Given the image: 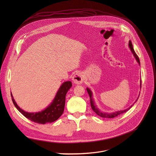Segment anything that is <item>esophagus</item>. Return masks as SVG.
Instances as JSON below:
<instances>
[{
	"label": "esophagus",
	"instance_id": "1",
	"mask_svg": "<svg viewBox=\"0 0 156 156\" xmlns=\"http://www.w3.org/2000/svg\"><path fill=\"white\" fill-rule=\"evenodd\" d=\"M72 80L74 83H75L76 84H81L83 82V80H84L83 75L82 74V73H80V72L76 73L73 76Z\"/></svg>",
	"mask_w": 156,
	"mask_h": 156
}]
</instances>
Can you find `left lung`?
<instances>
[{
    "mask_svg": "<svg viewBox=\"0 0 156 156\" xmlns=\"http://www.w3.org/2000/svg\"><path fill=\"white\" fill-rule=\"evenodd\" d=\"M128 46H129V49L131 50L132 54H133V55H134L135 58H136L137 62L138 63V64L140 65V59H139V57L138 56L136 55V52H135L134 51V49H133V44H132V42L131 41H129V43H128ZM141 87V80H140V88ZM86 90L89 94V96H90V102H91V108L93 109V110L94 111V112L97 114L99 116L102 117V118H108V119H110V118H114L115 117H117L118 115H121L126 112H127V111L128 110H129V108L133 105V104H134L138 99V98H137V99L135 101V102H134V104H133L132 105H131L129 107H128V108L126 109H125V110H119V111H116V112H111V113H106V112H102V111L97 107V105H96L95 104V102L93 99V93L91 91V90H90V88L87 87L86 88ZM140 96V94H139Z\"/></svg>",
    "mask_w": 156,
    "mask_h": 156,
    "instance_id": "1",
    "label": "left lung"
}]
</instances>
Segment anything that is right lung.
<instances>
[{
  "label": "right lung",
  "instance_id": "add662e5",
  "mask_svg": "<svg viewBox=\"0 0 156 156\" xmlns=\"http://www.w3.org/2000/svg\"><path fill=\"white\" fill-rule=\"evenodd\" d=\"M72 86V82L70 81L63 82L59 87L51 104L45 109L38 112H28L20 108L11 93L12 100L19 112L31 121L39 124L52 123L57 120L62 115L65 104V96Z\"/></svg>",
  "mask_w": 156,
  "mask_h": 156
}]
</instances>
